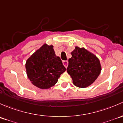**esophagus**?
I'll list each match as a JSON object with an SVG mask.
<instances>
[{
	"label": "esophagus",
	"instance_id": "obj_1",
	"mask_svg": "<svg viewBox=\"0 0 123 123\" xmlns=\"http://www.w3.org/2000/svg\"><path fill=\"white\" fill-rule=\"evenodd\" d=\"M63 63L64 64V66H65V68H67L68 66V60H63Z\"/></svg>",
	"mask_w": 123,
	"mask_h": 123
}]
</instances>
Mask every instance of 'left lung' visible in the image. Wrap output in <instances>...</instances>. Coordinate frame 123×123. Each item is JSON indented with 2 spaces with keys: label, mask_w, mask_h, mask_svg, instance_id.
I'll use <instances>...</instances> for the list:
<instances>
[{
  "label": "left lung",
  "mask_w": 123,
  "mask_h": 123,
  "mask_svg": "<svg viewBox=\"0 0 123 123\" xmlns=\"http://www.w3.org/2000/svg\"><path fill=\"white\" fill-rule=\"evenodd\" d=\"M67 72L77 87L85 88L95 82L99 75L101 66L98 57L85 48L75 47L71 52Z\"/></svg>",
  "instance_id": "obj_1"
}]
</instances>
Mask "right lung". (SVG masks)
<instances>
[{
    "mask_svg": "<svg viewBox=\"0 0 123 123\" xmlns=\"http://www.w3.org/2000/svg\"><path fill=\"white\" fill-rule=\"evenodd\" d=\"M26 74L31 83L42 89H49L57 82L66 70L61 59L55 55L52 45H43L28 59Z\"/></svg>",
    "mask_w": 123,
    "mask_h": 123,
    "instance_id": "1",
    "label": "right lung"
}]
</instances>
